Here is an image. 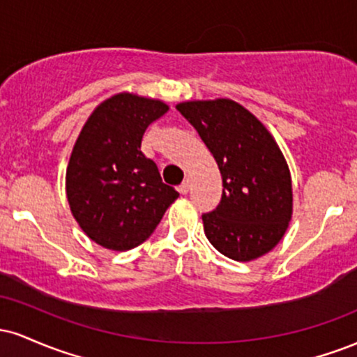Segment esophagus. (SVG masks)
<instances>
[{
  "instance_id": "esophagus-1",
  "label": "esophagus",
  "mask_w": 357,
  "mask_h": 357,
  "mask_svg": "<svg viewBox=\"0 0 357 357\" xmlns=\"http://www.w3.org/2000/svg\"><path fill=\"white\" fill-rule=\"evenodd\" d=\"M191 190V179L186 178L184 181L181 183V186H179V191H181V195H186L188 191Z\"/></svg>"
}]
</instances>
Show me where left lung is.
Segmentation results:
<instances>
[{
  "label": "left lung",
  "mask_w": 357,
  "mask_h": 357,
  "mask_svg": "<svg viewBox=\"0 0 357 357\" xmlns=\"http://www.w3.org/2000/svg\"><path fill=\"white\" fill-rule=\"evenodd\" d=\"M176 109L220 167L223 195L203 215L204 235L225 257L250 261L275 248L292 220V178L268 129L231 99L186 100Z\"/></svg>",
  "instance_id": "8db88e82"
}]
</instances>
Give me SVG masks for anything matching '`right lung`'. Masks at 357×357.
I'll list each match as a JSON object with an SVG mask.
<instances>
[{
	"label": "right lung",
	"mask_w": 357,
	"mask_h": 357,
	"mask_svg": "<svg viewBox=\"0 0 357 357\" xmlns=\"http://www.w3.org/2000/svg\"><path fill=\"white\" fill-rule=\"evenodd\" d=\"M167 110L159 99L121 92L97 105L82 127L65 190L73 218L100 247L136 248L179 196L141 151L147 126Z\"/></svg>",
	"instance_id": "obj_1"
}]
</instances>
